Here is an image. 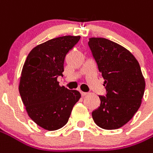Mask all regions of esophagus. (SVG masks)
<instances>
[{"instance_id":"esophagus-1","label":"esophagus","mask_w":153,"mask_h":153,"mask_svg":"<svg viewBox=\"0 0 153 153\" xmlns=\"http://www.w3.org/2000/svg\"><path fill=\"white\" fill-rule=\"evenodd\" d=\"M81 95L84 97V96H86V95H88V93H85V92H81Z\"/></svg>"}]
</instances>
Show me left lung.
Returning <instances> with one entry per match:
<instances>
[{"label":"left lung","mask_w":153,"mask_h":153,"mask_svg":"<svg viewBox=\"0 0 153 153\" xmlns=\"http://www.w3.org/2000/svg\"><path fill=\"white\" fill-rule=\"evenodd\" d=\"M88 44L106 88L92 117L102 128H119L132 119L143 97L145 80L139 63L130 51L109 39L90 38Z\"/></svg>","instance_id":"obj_1"}]
</instances>
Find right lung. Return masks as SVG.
I'll return each instance as SVG.
<instances>
[{"label":"right lung","instance_id":"1","mask_svg":"<svg viewBox=\"0 0 153 153\" xmlns=\"http://www.w3.org/2000/svg\"><path fill=\"white\" fill-rule=\"evenodd\" d=\"M80 36H65L50 39L29 53L21 71L19 92L29 117L49 131L67 123L73 107L81 97L77 90L59 86L66 54Z\"/></svg>","mask_w":153,"mask_h":153}]
</instances>
